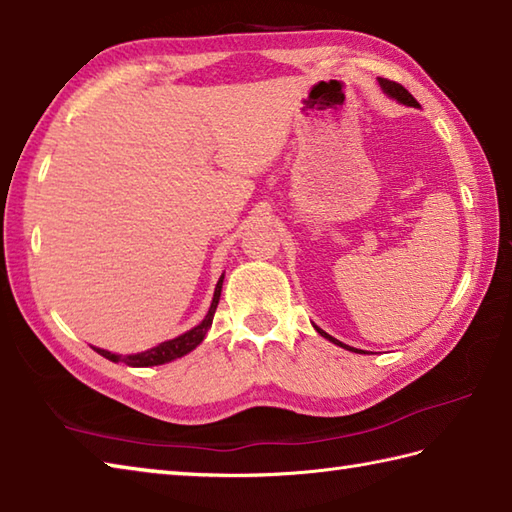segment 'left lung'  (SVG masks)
I'll return each mask as SVG.
<instances>
[{
	"mask_svg": "<svg viewBox=\"0 0 512 512\" xmlns=\"http://www.w3.org/2000/svg\"><path fill=\"white\" fill-rule=\"evenodd\" d=\"M380 86H382V90H384V92H387V95H389V97H393V99H398L400 103H404V106H413V108H417V106H420V103H417V101H415V97L411 95V92H409V90H406L404 86H400V83H398V81H391V79H382V77H380ZM316 329H318V327H316ZM318 333H320V336H325V338H329L331 342H336V344H340V347H344V349L358 351V349H353V347H347V344H342V342H338L336 338H331V336H329V333H325V331H322V329H318Z\"/></svg>",
	"mask_w": 512,
	"mask_h": 512,
	"instance_id": "8db88e82",
	"label": "left lung"
}]
</instances>
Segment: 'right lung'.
I'll list each match as a JSON object with an SVG mask.
<instances>
[{
    "label": "right lung",
    "mask_w": 512,
    "mask_h": 512,
    "mask_svg": "<svg viewBox=\"0 0 512 512\" xmlns=\"http://www.w3.org/2000/svg\"><path fill=\"white\" fill-rule=\"evenodd\" d=\"M221 289H223V276H221V280H218V285L214 289V300H212L210 311H207V316L203 318L201 325H196L194 329L183 333V336L168 340V342H161L159 347L148 349L143 353H134V356H123L121 358V356H114V353H110L106 349H97V353L103 358L112 360V362L123 360L125 364H128V367H154V364H165V362H172L176 358L185 356V353H190L192 349H196L198 344L203 342L207 329H210L214 314H216V307H218V298H221Z\"/></svg>",
    "instance_id": "right-lung-1"
}]
</instances>
